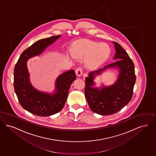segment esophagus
Returning a JSON list of instances; mask_svg holds the SVG:
<instances>
[{
    "label": "esophagus",
    "mask_w": 156,
    "mask_h": 156,
    "mask_svg": "<svg viewBox=\"0 0 156 156\" xmlns=\"http://www.w3.org/2000/svg\"><path fill=\"white\" fill-rule=\"evenodd\" d=\"M76 75L77 76H79L80 77L81 75H82V73H83V70H82V69L81 68H77L76 70Z\"/></svg>",
    "instance_id": "1"
}]
</instances>
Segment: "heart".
<instances>
[{"label":"heart","mask_w":156,"mask_h":156,"mask_svg":"<svg viewBox=\"0 0 156 156\" xmlns=\"http://www.w3.org/2000/svg\"><path fill=\"white\" fill-rule=\"evenodd\" d=\"M110 54V48L105 43L86 41L80 44L73 51V56L79 59H83L91 55L89 65L94 66L105 61Z\"/></svg>","instance_id":"heart-1"}]
</instances>
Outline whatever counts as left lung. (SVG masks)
Segmentation results:
<instances>
[{
	"label": "left lung",
	"mask_w": 156,
	"mask_h": 156,
	"mask_svg": "<svg viewBox=\"0 0 156 156\" xmlns=\"http://www.w3.org/2000/svg\"><path fill=\"white\" fill-rule=\"evenodd\" d=\"M112 43L115 49L113 59L118 61L90 72L85 81L84 93L88 105L94 112L101 115L114 114L127 105L132 99L136 81L133 62L118 43ZM109 68L119 70L115 83L108 87L102 85L100 88L94 87L95 77Z\"/></svg>",
	"instance_id": "obj_1"
}]
</instances>
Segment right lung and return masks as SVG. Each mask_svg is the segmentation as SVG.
Instances as JSON below:
<instances>
[{
  "instance_id": "add662e5",
  "label": "right lung",
  "mask_w": 156,
  "mask_h": 156,
  "mask_svg": "<svg viewBox=\"0 0 156 156\" xmlns=\"http://www.w3.org/2000/svg\"><path fill=\"white\" fill-rule=\"evenodd\" d=\"M61 37V35H55L35 42L21 54L15 65L14 70L15 93L22 107L34 115L47 116L61 111L67 100L70 87L76 79L73 70L63 73L56 80L53 93L37 90L30 80L27 61L41 55L48 47Z\"/></svg>"
}]
</instances>
